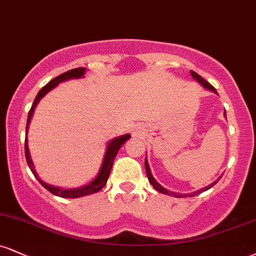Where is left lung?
Instances as JSON below:
<instances>
[{
    "mask_svg": "<svg viewBox=\"0 0 256 256\" xmlns=\"http://www.w3.org/2000/svg\"><path fill=\"white\" fill-rule=\"evenodd\" d=\"M190 75H192V78H194L196 82H199L200 84L202 86V87H204V88H208V89H210L211 92H214V93L218 94V93H217V90H216V89H214V86H211L210 83H208V81H206V80L202 78V76L198 75V74L193 72V70H190ZM224 116H226V112H224ZM146 170L148 178H149V182L152 184V187H154V188H155L156 190H158L160 193H163V194H167V196H176V198H182V196H196V194H200V193H202V192H204V190H208V188H211L212 186H214V184H216L218 182V180H220V178H218V180L214 181V182H212L211 184H208V186L204 187V188H202V190H196V192L188 193V194H176V193L172 192V190H166L164 187L161 186V184H160L158 182V181L155 180V178H154V176H152V170H150V167H149V164H148V161H146Z\"/></svg>",
    "mask_w": 256,
    "mask_h": 256,
    "instance_id": "1",
    "label": "left lung"
}]
</instances>
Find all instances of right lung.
Returning a JSON list of instances; mask_svg holds the SVG:
<instances>
[{
    "label": "right lung",
    "mask_w": 256,
    "mask_h": 256,
    "mask_svg": "<svg viewBox=\"0 0 256 256\" xmlns=\"http://www.w3.org/2000/svg\"><path fill=\"white\" fill-rule=\"evenodd\" d=\"M86 72V68H76V69H72L69 72L62 74V75L57 76L54 80H51L48 84L44 86L42 89L39 90L38 95H36L34 101H33L32 107H30V112H28V116H27V125H26V138H24V155H26V160H27V164L30 170H32L33 175H34L36 180L39 181L42 186H44L48 192H51L52 194L60 196V198H80V196H89V194H93V193H96L100 190L102 187L106 184L107 180H108L110 173V169H112L113 166V161H114L116 154H118L119 149L124 146V143L126 140H128L131 138L130 134H124V136H119L114 138L107 144V149H106V154H104V158L102 161V166H101L100 172L98 174L95 176L90 182L84 184V186L78 187V188H62V187H56V186H51V184L44 182L36 174V169H34V164H33L32 158H30V149H28V140H27V132H28V126L30 122V119H32L33 113H34L36 106L38 104V102L40 101V98H44L51 89H54L56 86L60 84V82L66 81V80L70 78H83Z\"/></svg>",
    "instance_id": "1"
}]
</instances>
